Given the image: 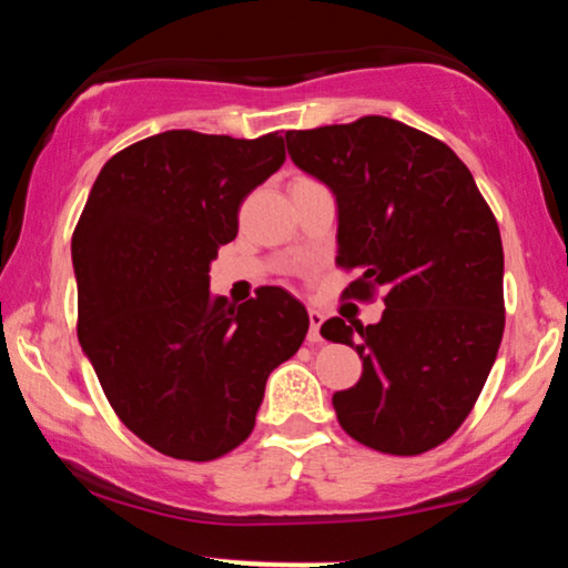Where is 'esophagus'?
I'll return each mask as SVG.
<instances>
[{"label":"esophagus","instance_id":"esophagus-1","mask_svg":"<svg viewBox=\"0 0 568 568\" xmlns=\"http://www.w3.org/2000/svg\"><path fill=\"white\" fill-rule=\"evenodd\" d=\"M323 312L310 306V342H321V325H323Z\"/></svg>","mask_w":568,"mask_h":568}]
</instances>
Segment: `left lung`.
<instances>
[{
	"mask_svg": "<svg viewBox=\"0 0 568 568\" xmlns=\"http://www.w3.org/2000/svg\"><path fill=\"white\" fill-rule=\"evenodd\" d=\"M288 154L336 194L344 298L387 310L331 317L321 334L361 355L334 395L338 425L374 452L416 456L470 416L505 331L501 237L473 173L446 143L389 116L288 130Z\"/></svg>",
	"mask_w": 568,
	"mask_h": 568,
	"instance_id": "obj_1",
	"label": "left lung"
}]
</instances>
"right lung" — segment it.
Instances as JSON below:
<instances>
[{
	"instance_id": "add662e5",
	"label": "right lung",
	"mask_w": 568,
	"mask_h": 568,
	"mask_svg": "<svg viewBox=\"0 0 568 568\" xmlns=\"http://www.w3.org/2000/svg\"><path fill=\"white\" fill-rule=\"evenodd\" d=\"M283 160L277 133L135 141L101 168L71 234L84 355L122 425L173 459L237 448L266 376L310 328L283 288L240 306L207 288L219 245L237 237L240 205Z\"/></svg>"
}]
</instances>
